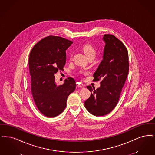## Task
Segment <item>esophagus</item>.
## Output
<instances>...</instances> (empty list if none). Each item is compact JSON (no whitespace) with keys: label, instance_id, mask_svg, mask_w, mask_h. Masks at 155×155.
Returning a JSON list of instances; mask_svg holds the SVG:
<instances>
[{"label":"esophagus","instance_id":"34e87169","mask_svg":"<svg viewBox=\"0 0 155 155\" xmlns=\"http://www.w3.org/2000/svg\"><path fill=\"white\" fill-rule=\"evenodd\" d=\"M77 86L79 88H83L84 87L83 85H81V84H77Z\"/></svg>","mask_w":155,"mask_h":155}]
</instances>
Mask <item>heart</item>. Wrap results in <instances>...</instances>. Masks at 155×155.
Returning <instances> with one entry per match:
<instances>
[{
	"label": "heart",
	"instance_id": "b5f03b06",
	"mask_svg": "<svg viewBox=\"0 0 155 155\" xmlns=\"http://www.w3.org/2000/svg\"><path fill=\"white\" fill-rule=\"evenodd\" d=\"M82 50L87 57H89L90 56H95L96 54V51L94 47L89 44H86L83 45L82 47ZM71 57L72 54L71 55Z\"/></svg>",
	"mask_w": 155,
	"mask_h": 155
}]
</instances>
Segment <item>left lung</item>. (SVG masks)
I'll use <instances>...</instances> for the list:
<instances>
[{
	"label": "left lung",
	"mask_w": 155,
	"mask_h": 155,
	"mask_svg": "<svg viewBox=\"0 0 155 155\" xmlns=\"http://www.w3.org/2000/svg\"><path fill=\"white\" fill-rule=\"evenodd\" d=\"M105 47L102 60L93 74L94 81L101 80L99 88H87L91 95L84 102L88 111L96 116L110 113L116 106L129 70L127 50L112 35H104Z\"/></svg>",
	"instance_id": "left-lung-1"
}]
</instances>
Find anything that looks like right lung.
Listing matches in <instances>:
<instances>
[{
  "mask_svg": "<svg viewBox=\"0 0 155 155\" xmlns=\"http://www.w3.org/2000/svg\"><path fill=\"white\" fill-rule=\"evenodd\" d=\"M72 43L65 38L49 36L36 43L29 54L32 94L39 110L48 117H55L64 111L68 97L76 88L73 78H68L58 86L54 76L63 70L65 51Z\"/></svg>",
  "mask_w": 155,
  "mask_h": 155,
  "instance_id": "add662e5",
  "label": "right lung"
}]
</instances>
